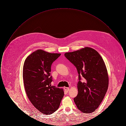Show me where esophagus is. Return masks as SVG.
Here are the masks:
<instances>
[{"label":"esophagus","instance_id":"esophagus-1","mask_svg":"<svg viewBox=\"0 0 126 126\" xmlns=\"http://www.w3.org/2000/svg\"><path fill=\"white\" fill-rule=\"evenodd\" d=\"M64 89H65V90L66 91V92H68L69 91V88H68V87H64Z\"/></svg>","mask_w":126,"mask_h":126}]
</instances>
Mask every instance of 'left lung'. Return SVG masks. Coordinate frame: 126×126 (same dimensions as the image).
<instances>
[{
    "instance_id": "left-lung-1",
    "label": "left lung",
    "mask_w": 126,
    "mask_h": 126,
    "mask_svg": "<svg viewBox=\"0 0 126 126\" xmlns=\"http://www.w3.org/2000/svg\"><path fill=\"white\" fill-rule=\"evenodd\" d=\"M64 55L76 67L79 75L78 93L74 99L75 103L82 112L91 113L99 106L108 90L109 77L105 63L96 50L87 47Z\"/></svg>"
}]
</instances>
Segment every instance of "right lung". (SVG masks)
Returning a JSON list of instances; mask_svg holds the SVG:
<instances>
[{
  "mask_svg": "<svg viewBox=\"0 0 126 126\" xmlns=\"http://www.w3.org/2000/svg\"><path fill=\"white\" fill-rule=\"evenodd\" d=\"M60 55L38 49L24 61L23 77L26 94L32 104L43 114L56 111L64 95L63 89L51 85V66Z\"/></svg>",
  "mask_w": 126,
  "mask_h": 126,
  "instance_id": "right-lung-1",
  "label": "right lung"
}]
</instances>
